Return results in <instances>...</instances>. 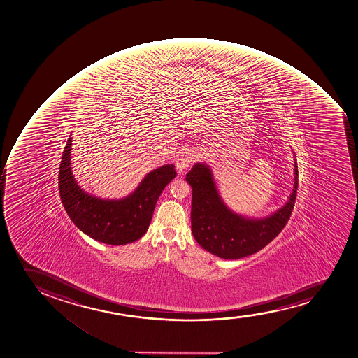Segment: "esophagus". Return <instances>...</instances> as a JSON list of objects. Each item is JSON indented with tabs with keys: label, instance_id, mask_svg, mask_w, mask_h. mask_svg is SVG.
<instances>
[{
	"label": "esophagus",
	"instance_id": "esophagus-1",
	"mask_svg": "<svg viewBox=\"0 0 358 358\" xmlns=\"http://www.w3.org/2000/svg\"><path fill=\"white\" fill-rule=\"evenodd\" d=\"M194 162V155L189 149H183L180 151L176 158V168L180 173L189 168V165Z\"/></svg>",
	"mask_w": 358,
	"mask_h": 358
}]
</instances>
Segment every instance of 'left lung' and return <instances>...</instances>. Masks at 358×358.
<instances>
[{
    "label": "left lung",
    "instance_id": "8db88e82",
    "mask_svg": "<svg viewBox=\"0 0 358 358\" xmlns=\"http://www.w3.org/2000/svg\"><path fill=\"white\" fill-rule=\"evenodd\" d=\"M299 171L289 201L265 219H246L232 213L221 201L212 173L205 164H195L185 180L193 189L192 232L197 243L224 259H238L257 252L285 229L296 200Z\"/></svg>",
    "mask_w": 358,
    "mask_h": 358
}]
</instances>
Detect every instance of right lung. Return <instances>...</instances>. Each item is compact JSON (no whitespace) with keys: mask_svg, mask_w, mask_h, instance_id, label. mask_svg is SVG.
<instances>
[{"mask_svg":"<svg viewBox=\"0 0 358 358\" xmlns=\"http://www.w3.org/2000/svg\"><path fill=\"white\" fill-rule=\"evenodd\" d=\"M71 138L62 155L58 188L62 203L78 229L95 241L109 245H124L141 239L149 229L157 200L176 171L173 164L153 170L134 193L124 200H101L85 193L76 185L70 169Z\"/></svg>","mask_w":358,"mask_h":358,"instance_id":"obj_1","label":"right lung"}]
</instances>
